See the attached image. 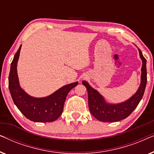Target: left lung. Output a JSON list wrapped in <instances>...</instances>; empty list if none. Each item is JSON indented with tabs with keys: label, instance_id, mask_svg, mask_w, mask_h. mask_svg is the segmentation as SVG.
Instances as JSON below:
<instances>
[{
	"label": "left lung",
	"instance_id": "8db88e82",
	"mask_svg": "<svg viewBox=\"0 0 154 154\" xmlns=\"http://www.w3.org/2000/svg\"><path fill=\"white\" fill-rule=\"evenodd\" d=\"M140 59L142 61L141 71V83L137 90L128 100L118 104L107 102L104 97L97 90L94 89L87 81H83L82 83L87 88L88 94V106L90 113L94 118L102 122H116L125 119L130 115L144 95L146 85V60L142 52L139 50Z\"/></svg>",
	"mask_w": 154,
	"mask_h": 154
}]
</instances>
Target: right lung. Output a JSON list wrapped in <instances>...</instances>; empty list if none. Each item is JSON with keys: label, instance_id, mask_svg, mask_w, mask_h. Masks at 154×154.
Returning <instances> with one entry per match:
<instances>
[{"label": "right lung", "instance_id": "obj_1", "mask_svg": "<svg viewBox=\"0 0 154 154\" xmlns=\"http://www.w3.org/2000/svg\"><path fill=\"white\" fill-rule=\"evenodd\" d=\"M22 45L14 54L10 66L9 90L12 100L19 110L27 119L33 122L47 123L56 121L62 113L66 96L79 83L68 84L53 93L44 97H34L27 94L21 88L17 75V62Z\"/></svg>", "mask_w": 154, "mask_h": 154}]
</instances>
